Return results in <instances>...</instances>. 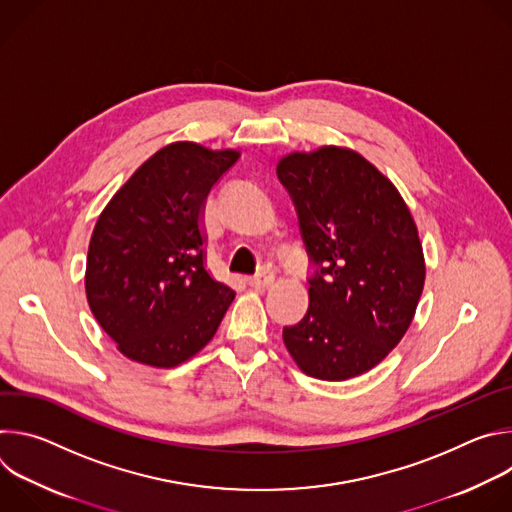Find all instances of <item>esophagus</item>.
I'll list each match as a JSON object with an SVG mask.
<instances>
[{"label":"esophagus","mask_w":512,"mask_h":512,"mask_svg":"<svg viewBox=\"0 0 512 512\" xmlns=\"http://www.w3.org/2000/svg\"><path fill=\"white\" fill-rule=\"evenodd\" d=\"M247 281H249V285L253 289H265V287H269L275 281V273L271 269H261L255 277H249Z\"/></svg>","instance_id":"1"}]
</instances>
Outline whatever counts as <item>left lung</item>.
<instances>
[{"label": "left lung", "instance_id": "obj_1", "mask_svg": "<svg viewBox=\"0 0 512 512\" xmlns=\"http://www.w3.org/2000/svg\"><path fill=\"white\" fill-rule=\"evenodd\" d=\"M316 273L306 316L283 328L298 367L320 381L371 371L401 342L425 283L413 216L358 152L324 145L277 162Z\"/></svg>", "mask_w": 512, "mask_h": 512}]
</instances>
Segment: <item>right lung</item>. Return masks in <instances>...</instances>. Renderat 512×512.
I'll use <instances>...</instances> for the list:
<instances>
[{
  "label": "right lung",
  "instance_id": "1",
  "mask_svg": "<svg viewBox=\"0 0 512 512\" xmlns=\"http://www.w3.org/2000/svg\"><path fill=\"white\" fill-rule=\"evenodd\" d=\"M241 158L174 141L113 194L91 235L85 289L101 328L127 358L172 369L216 334L235 291L210 277L202 212Z\"/></svg>",
  "mask_w": 512,
  "mask_h": 512
}]
</instances>
